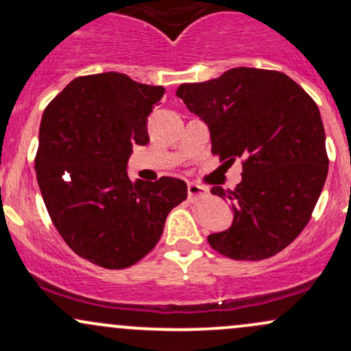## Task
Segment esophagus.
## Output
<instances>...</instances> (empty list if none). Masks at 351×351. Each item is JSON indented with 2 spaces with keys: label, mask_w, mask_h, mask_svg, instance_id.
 I'll return each instance as SVG.
<instances>
[{
  "label": "esophagus",
  "mask_w": 351,
  "mask_h": 351,
  "mask_svg": "<svg viewBox=\"0 0 351 351\" xmlns=\"http://www.w3.org/2000/svg\"><path fill=\"white\" fill-rule=\"evenodd\" d=\"M208 195V189L199 186V184L196 183H189L188 184V198L189 201H196L199 198H204V196Z\"/></svg>",
  "instance_id": "esophagus-1"
}]
</instances>
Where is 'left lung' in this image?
Wrapping results in <instances>:
<instances>
[{"label":"left lung","instance_id":"left-lung-1","mask_svg":"<svg viewBox=\"0 0 351 351\" xmlns=\"http://www.w3.org/2000/svg\"><path fill=\"white\" fill-rule=\"evenodd\" d=\"M176 95L208 123L219 162L243 160V181L234 191L211 189L232 201L234 221L209 234V245L236 261L276 256L307 226L327 180L317 104L289 75L254 67L181 84Z\"/></svg>","mask_w":351,"mask_h":351}]
</instances>
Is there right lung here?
I'll return each instance as SVG.
<instances>
[{
    "mask_svg": "<svg viewBox=\"0 0 351 351\" xmlns=\"http://www.w3.org/2000/svg\"><path fill=\"white\" fill-rule=\"evenodd\" d=\"M163 94L104 72L74 79L44 110L34 158L44 204L66 244L100 267L143 259L188 196L181 180L134 183L127 175L134 145L150 142L147 119Z\"/></svg>",
    "mask_w": 351,
    "mask_h": 351,
    "instance_id": "add662e5",
    "label": "right lung"
}]
</instances>
